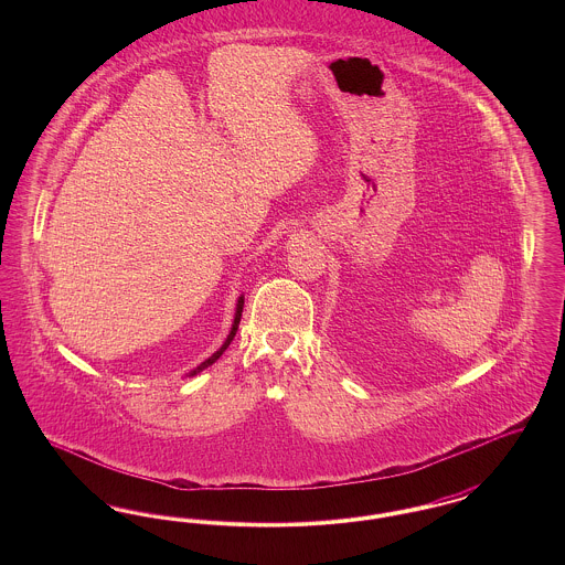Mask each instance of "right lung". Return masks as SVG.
Here are the masks:
<instances>
[{
	"mask_svg": "<svg viewBox=\"0 0 565 565\" xmlns=\"http://www.w3.org/2000/svg\"><path fill=\"white\" fill-rule=\"evenodd\" d=\"M242 311H243V296H239V300H237V309H235V320H233V328H231V332H228V337H226V341H224V345L220 348V350L215 351V353H212L205 362H201L194 371H190L189 376L199 375L201 371H205L207 366H212L214 364L215 360L226 351V348L231 345V341L235 339V334H237V328H239V322H242Z\"/></svg>",
	"mask_w": 565,
	"mask_h": 565,
	"instance_id": "add662e5",
	"label": "right lung"
}]
</instances>
